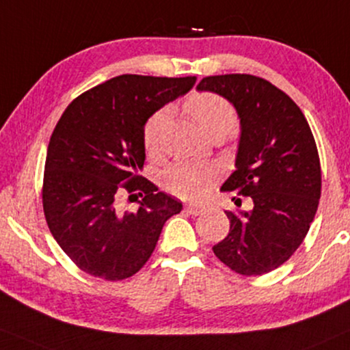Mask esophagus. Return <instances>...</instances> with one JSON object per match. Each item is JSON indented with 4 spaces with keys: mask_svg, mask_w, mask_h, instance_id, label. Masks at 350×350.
<instances>
[{
    "mask_svg": "<svg viewBox=\"0 0 350 350\" xmlns=\"http://www.w3.org/2000/svg\"><path fill=\"white\" fill-rule=\"evenodd\" d=\"M187 211L191 215H200L202 213V206H200V204H187Z\"/></svg>",
    "mask_w": 350,
    "mask_h": 350,
    "instance_id": "esophagus-1",
    "label": "esophagus"
}]
</instances>
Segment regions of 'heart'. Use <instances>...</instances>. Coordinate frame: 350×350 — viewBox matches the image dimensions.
I'll return each mask as SVG.
<instances>
[{
	"instance_id": "1",
	"label": "heart",
	"mask_w": 350,
	"mask_h": 350,
	"mask_svg": "<svg viewBox=\"0 0 350 350\" xmlns=\"http://www.w3.org/2000/svg\"><path fill=\"white\" fill-rule=\"evenodd\" d=\"M188 113L196 120L202 131L208 135L228 133L237 123L234 107L226 98L211 92L193 94L187 100ZM167 110H159L146 122L142 141L148 152H155L161 142V129L165 122ZM217 176V170L211 165L195 162H176L165 172L163 185L175 196L183 200H198L204 196Z\"/></svg>"
}]
</instances>
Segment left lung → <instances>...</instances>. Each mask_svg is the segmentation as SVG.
Instances as JSON below:
<instances>
[{"mask_svg":"<svg viewBox=\"0 0 350 350\" xmlns=\"http://www.w3.org/2000/svg\"><path fill=\"white\" fill-rule=\"evenodd\" d=\"M196 89L234 105L240 139L221 191L253 201L252 211H227L230 230L213 252L239 274L269 273L295 253L317 214L321 168L312 129L297 103L261 77L209 76Z\"/></svg>","mask_w":350,"mask_h":350,"instance_id":"1","label":"left lung"}]
</instances>
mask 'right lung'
Instances as JSON below:
<instances>
[{
	"label": "right lung",
	"mask_w": 350,
	"mask_h": 350,
	"mask_svg": "<svg viewBox=\"0 0 350 350\" xmlns=\"http://www.w3.org/2000/svg\"><path fill=\"white\" fill-rule=\"evenodd\" d=\"M195 83L196 76L111 77L75 98L56 123L46 149L43 213L56 243L84 273L131 278L152 254L163 224L183 209L137 172L146 159V122ZM123 187L145 193L135 211L118 208Z\"/></svg>",
	"instance_id": "1"
}]
</instances>
